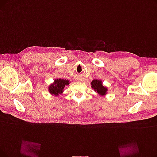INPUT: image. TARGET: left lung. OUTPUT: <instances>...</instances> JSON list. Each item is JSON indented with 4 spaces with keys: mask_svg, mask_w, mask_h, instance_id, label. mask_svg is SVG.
Returning a JSON list of instances; mask_svg holds the SVG:
<instances>
[{
    "mask_svg": "<svg viewBox=\"0 0 157 157\" xmlns=\"http://www.w3.org/2000/svg\"><path fill=\"white\" fill-rule=\"evenodd\" d=\"M92 88L94 89L95 92H98V94L102 96H104L106 94V92L108 90L107 88L103 85L101 80L98 79H94L91 82Z\"/></svg>",
    "mask_w": 157,
    "mask_h": 157,
    "instance_id": "1",
    "label": "left lung"
}]
</instances>
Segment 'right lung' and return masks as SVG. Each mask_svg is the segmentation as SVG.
<instances>
[{"label":"right lung","mask_w":157,"mask_h":157,"mask_svg":"<svg viewBox=\"0 0 157 157\" xmlns=\"http://www.w3.org/2000/svg\"><path fill=\"white\" fill-rule=\"evenodd\" d=\"M69 81L64 79H54V83L49 85V92L52 95H58L63 93V89L65 86L69 85Z\"/></svg>","instance_id":"obj_1"}]
</instances>
